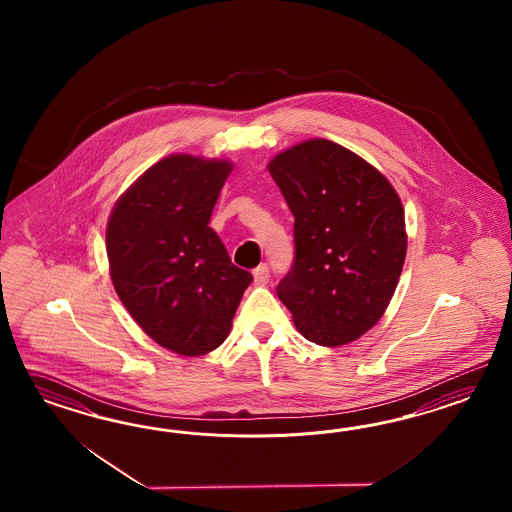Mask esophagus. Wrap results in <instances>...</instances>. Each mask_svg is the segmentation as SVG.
Segmentation results:
<instances>
[{"label": "esophagus", "mask_w": 512, "mask_h": 512, "mask_svg": "<svg viewBox=\"0 0 512 512\" xmlns=\"http://www.w3.org/2000/svg\"><path fill=\"white\" fill-rule=\"evenodd\" d=\"M268 278H270V272H268V266H266V264H261V266H257V268L253 270V283H255V285L263 287V285L268 283Z\"/></svg>", "instance_id": "obj_1"}]
</instances>
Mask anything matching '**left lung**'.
Returning a JSON list of instances; mask_svg holds the SVG:
<instances>
[{
  "label": "left lung",
  "mask_w": 512,
  "mask_h": 512,
  "mask_svg": "<svg viewBox=\"0 0 512 512\" xmlns=\"http://www.w3.org/2000/svg\"><path fill=\"white\" fill-rule=\"evenodd\" d=\"M268 172L295 216V264L278 285L298 332L317 345L358 340L402 276L403 206L387 176L326 139L274 155Z\"/></svg>",
  "instance_id": "obj_1"
}]
</instances>
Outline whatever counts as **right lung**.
Masks as SVG:
<instances>
[{
	"label": "right lung",
	"instance_id": "right-lung-1",
	"mask_svg": "<svg viewBox=\"0 0 512 512\" xmlns=\"http://www.w3.org/2000/svg\"><path fill=\"white\" fill-rule=\"evenodd\" d=\"M233 163L201 155L159 159L125 189L107 223L116 295L135 323L180 357L227 340L251 274L208 227Z\"/></svg>",
	"mask_w": 512,
	"mask_h": 512
}]
</instances>
